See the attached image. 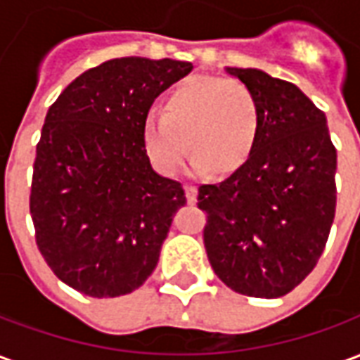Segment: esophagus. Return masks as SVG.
Wrapping results in <instances>:
<instances>
[{
  "mask_svg": "<svg viewBox=\"0 0 360 360\" xmlns=\"http://www.w3.org/2000/svg\"><path fill=\"white\" fill-rule=\"evenodd\" d=\"M185 196H187V202L188 204H193L196 202V188L195 185H185Z\"/></svg>",
  "mask_w": 360,
  "mask_h": 360,
  "instance_id": "esophagus-1",
  "label": "esophagus"
}]
</instances>
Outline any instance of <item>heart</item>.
Masks as SVG:
<instances>
[{"mask_svg": "<svg viewBox=\"0 0 360 360\" xmlns=\"http://www.w3.org/2000/svg\"><path fill=\"white\" fill-rule=\"evenodd\" d=\"M260 108L255 92L239 79L198 77L181 82L164 103V113H148L142 142L150 162L175 175L187 158L196 173H231L255 150Z\"/></svg>", "mask_w": 360, "mask_h": 360, "instance_id": "1", "label": "heart"}]
</instances>
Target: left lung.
<instances>
[{
	"instance_id": "obj_1",
	"label": "left lung",
	"mask_w": 360,
	"mask_h": 360,
	"mask_svg": "<svg viewBox=\"0 0 360 360\" xmlns=\"http://www.w3.org/2000/svg\"><path fill=\"white\" fill-rule=\"evenodd\" d=\"M260 108L249 160L198 187L204 247L224 283L247 297H283L314 270L335 216L338 152L324 111L295 84L258 69L227 67Z\"/></svg>"
}]
</instances>
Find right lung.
I'll return each mask as SVG.
<instances>
[{"instance_id": "add662e5", "label": "right lung", "mask_w": 360, "mask_h": 360, "mask_svg": "<svg viewBox=\"0 0 360 360\" xmlns=\"http://www.w3.org/2000/svg\"><path fill=\"white\" fill-rule=\"evenodd\" d=\"M193 71L177 59L117 58L77 77L44 121L36 144L30 216L51 271L81 293H133L160 258L179 181L158 175L142 142L150 105Z\"/></svg>"}]
</instances>
